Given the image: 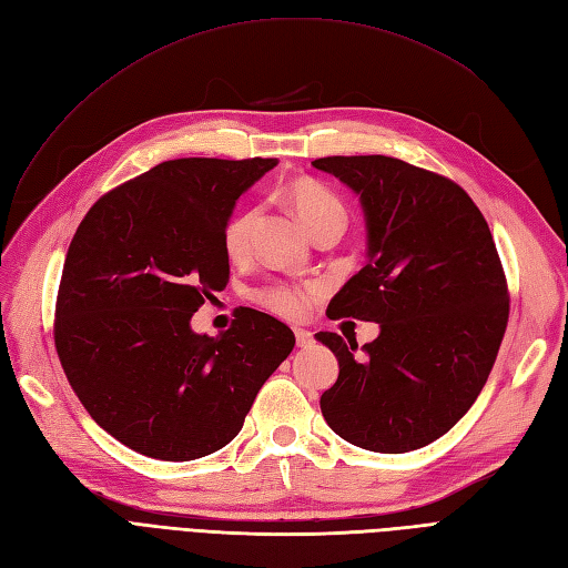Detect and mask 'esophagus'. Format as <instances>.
Listing matches in <instances>:
<instances>
[{"label": "esophagus", "instance_id": "1", "mask_svg": "<svg viewBox=\"0 0 568 568\" xmlns=\"http://www.w3.org/2000/svg\"><path fill=\"white\" fill-rule=\"evenodd\" d=\"M294 334H296V343H298V348H307V346H313L315 343V336H313V332H307V329H294Z\"/></svg>", "mask_w": 568, "mask_h": 568}]
</instances>
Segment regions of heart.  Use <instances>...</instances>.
I'll use <instances>...</instances> for the list:
<instances>
[{
	"instance_id": "obj_1",
	"label": "heart",
	"mask_w": 568,
	"mask_h": 568,
	"mask_svg": "<svg viewBox=\"0 0 568 568\" xmlns=\"http://www.w3.org/2000/svg\"><path fill=\"white\" fill-rule=\"evenodd\" d=\"M286 199L291 203V209H294V213L298 215V220L303 222V227L311 234L322 225H329V222H336L341 227L343 222H346V209H343L341 199L332 192V189H326L324 184L311 178H301L291 182L286 186ZM253 222H255V211H236L227 217L225 227H222V246H225L227 255L239 257L246 253ZM255 301L270 307V311L277 315L298 317L303 315L307 305V291L286 286V284H272L257 291Z\"/></svg>"
}]
</instances>
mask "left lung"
Listing matches in <instances>:
<instances>
[{"label":"left lung","instance_id":"8db88e82","mask_svg":"<svg viewBox=\"0 0 568 568\" xmlns=\"http://www.w3.org/2000/svg\"><path fill=\"white\" fill-rule=\"evenodd\" d=\"M313 165L359 196L369 239L367 265L326 315L382 326L363 355L355 338L315 334L338 359L322 415L357 448H424L467 415L507 329V280L488 222L457 182L400 159L329 156Z\"/></svg>","mask_w":568,"mask_h":568}]
</instances>
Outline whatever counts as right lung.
<instances>
[{
  "label": "right lung",
  "mask_w": 568,
  "mask_h": 568,
  "mask_svg": "<svg viewBox=\"0 0 568 568\" xmlns=\"http://www.w3.org/2000/svg\"><path fill=\"white\" fill-rule=\"evenodd\" d=\"M277 159H178L101 196L65 253L54 343L90 417L165 462L211 455L242 432L294 332L242 307L220 336L192 315L230 282L222 227Z\"/></svg>",
  "instance_id": "1"
}]
</instances>
